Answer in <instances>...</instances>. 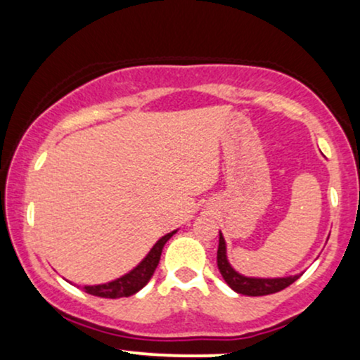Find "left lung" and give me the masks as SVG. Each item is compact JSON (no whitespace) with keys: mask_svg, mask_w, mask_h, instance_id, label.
Instances as JSON below:
<instances>
[{"mask_svg":"<svg viewBox=\"0 0 360 360\" xmlns=\"http://www.w3.org/2000/svg\"><path fill=\"white\" fill-rule=\"evenodd\" d=\"M217 264L220 269L223 279L229 284L233 291L240 292L245 296H266L272 295V292L283 291L289 284L295 283L300 276H288V278H247V276L238 274L237 271L230 266L229 259H226V243L225 238L220 232V242H218V252H217Z\"/></svg>","mask_w":360,"mask_h":360,"instance_id":"left-lung-1","label":"left lung"}]
</instances>
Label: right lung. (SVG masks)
<instances>
[{
  "label": "right lung",
  "instance_id": "1",
  "mask_svg": "<svg viewBox=\"0 0 360 360\" xmlns=\"http://www.w3.org/2000/svg\"><path fill=\"white\" fill-rule=\"evenodd\" d=\"M174 233L176 230L174 232L164 235L162 238H159L155 245L150 249V252L146 255V259H143L135 269L128 272V274L122 276V278L111 281V283H106V284H98V286H82V291H86L88 295H93V296H100V298H111V300L127 298V296L135 295V292L140 291V289L150 281L157 264H159L160 260V254H162L164 245H166V242Z\"/></svg>",
  "mask_w": 360,
  "mask_h": 360
}]
</instances>
